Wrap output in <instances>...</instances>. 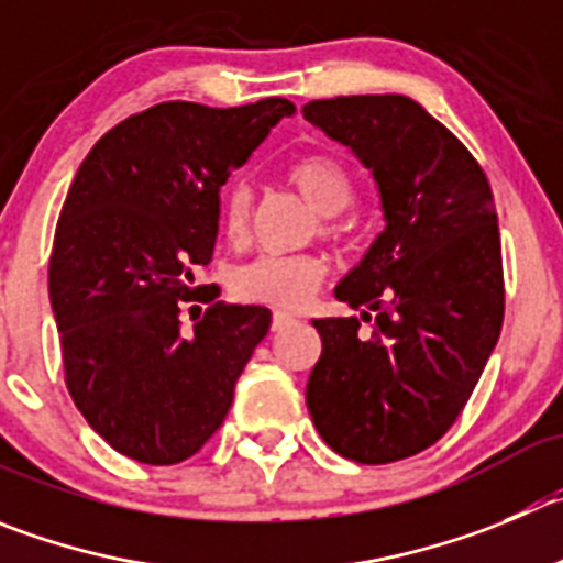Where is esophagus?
I'll list each match as a JSON object with an SVG mask.
<instances>
[{
	"instance_id": "34e87169",
	"label": "esophagus",
	"mask_w": 563,
	"mask_h": 563,
	"mask_svg": "<svg viewBox=\"0 0 563 563\" xmlns=\"http://www.w3.org/2000/svg\"><path fill=\"white\" fill-rule=\"evenodd\" d=\"M294 322V317L288 311H275V317H272V330H283L288 328V324Z\"/></svg>"
}]
</instances>
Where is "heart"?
<instances>
[{
  "mask_svg": "<svg viewBox=\"0 0 563 563\" xmlns=\"http://www.w3.org/2000/svg\"><path fill=\"white\" fill-rule=\"evenodd\" d=\"M286 183L322 213L324 235H339L344 224L335 213L353 202V180L339 161L328 155H306L286 169ZM222 228L230 239H241L250 228V188L233 183L222 194ZM324 277V264L313 255H261L235 272L233 288L241 299L269 302L277 308L302 306Z\"/></svg>",
  "mask_w": 563,
  "mask_h": 563,
  "instance_id": "1",
  "label": "heart"
}]
</instances>
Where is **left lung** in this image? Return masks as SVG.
<instances>
[{"instance_id":"obj_1","label":"left lung","mask_w":563,"mask_h":563,"mask_svg":"<svg viewBox=\"0 0 563 563\" xmlns=\"http://www.w3.org/2000/svg\"><path fill=\"white\" fill-rule=\"evenodd\" d=\"M302 113L372 172L386 219L335 286L373 333L358 317L313 319L308 411L339 455L391 464L453 428L500 339L495 197L472 152L402 93L317 99Z\"/></svg>"}]
</instances>
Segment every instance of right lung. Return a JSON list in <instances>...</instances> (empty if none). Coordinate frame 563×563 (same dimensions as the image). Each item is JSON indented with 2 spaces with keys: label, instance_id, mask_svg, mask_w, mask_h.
Masks as SVG:
<instances>
[{
  "label": "right lung",
  "instance_id": "right-lung-1",
  "mask_svg": "<svg viewBox=\"0 0 563 563\" xmlns=\"http://www.w3.org/2000/svg\"><path fill=\"white\" fill-rule=\"evenodd\" d=\"M294 110L283 97L161 102L108 130L77 169L49 299L68 394L115 453L180 464L228 417L272 311L217 302V286H194V266L213 255L219 188Z\"/></svg>",
  "mask_w": 563,
  "mask_h": 563
}]
</instances>
